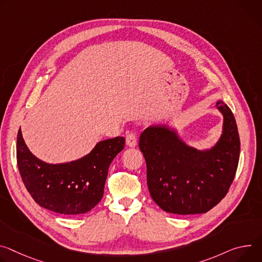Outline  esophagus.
<instances>
[{"label":"esophagus","mask_w":262,"mask_h":262,"mask_svg":"<svg viewBox=\"0 0 262 262\" xmlns=\"http://www.w3.org/2000/svg\"><path fill=\"white\" fill-rule=\"evenodd\" d=\"M126 144L129 147H135L137 145V135L135 133H129L126 135Z\"/></svg>","instance_id":"esophagus-1"}]
</instances>
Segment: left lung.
<instances>
[{"instance_id":"obj_1","label":"left lung","mask_w":262,"mask_h":262,"mask_svg":"<svg viewBox=\"0 0 262 262\" xmlns=\"http://www.w3.org/2000/svg\"><path fill=\"white\" fill-rule=\"evenodd\" d=\"M216 107L224 115V127L211 149L186 145L166 125L149 126L140 136L149 193L166 212L181 215L206 213L228 193L238 166L241 140L229 106L220 100Z\"/></svg>"}]
</instances>
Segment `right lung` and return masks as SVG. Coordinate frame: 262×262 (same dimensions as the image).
I'll list each match as a JSON object with an SVG mask.
<instances>
[{
	"mask_svg": "<svg viewBox=\"0 0 262 262\" xmlns=\"http://www.w3.org/2000/svg\"><path fill=\"white\" fill-rule=\"evenodd\" d=\"M125 145L123 137L100 141L83 158L62 164H48L31 154L20 128L16 161L21 181L40 207L66 215L86 213L103 196L108 167Z\"/></svg>",
	"mask_w": 262,
	"mask_h": 262,
	"instance_id": "right-lung-1",
	"label": "right lung"
}]
</instances>
